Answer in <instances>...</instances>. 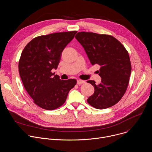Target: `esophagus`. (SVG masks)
<instances>
[{"label": "esophagus", "mask_w": 152, "mask_h": 152, "mask_svg": "<svg viewBox=\"0 0 152 152\" xmlns=\"http://www.w3.org/2000/svg\"><path fill=\"white\" fill-rule=\"evenodd\" d=\"M85 83V82L84 80H80V79H77V85H80V84H82V83Z\"/></svg>", "instance_id": "esophagus-1"}]
</instances>
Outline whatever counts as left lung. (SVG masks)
Wrapping results in <instances>:
<instances>
[{
  "instance_id": "1",
  "label": "left lung",
  "mask_w": 152,
  "mask_h": 152,
  "mask_svg": "<svg viewBox=\"0 0 152 152\" xmlns=\"http://www.w3.org/2000/svg\"><path fill=\"white\" fill-rule=\"evenodd\" d=\"M76 39L83 48L91 64L100 66L101 83L87 81L94 88L88 103L99 110L117 103L124 94L131 73L128 52L121 43L111 35L93 32H78Z\"/></svg>"
}]
</instances>
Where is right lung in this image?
<instances>
[{"instance_id":"obj_1","label":"right lung","mask_w":152,"mask_h":152,"mask_svg":"<svg viewBox=\"0 0 152 152\" xmlns=\"http://www.w3.org/2000/svg\"><path fill=\"white\" fill-rule=\"evenodd\" d=\"M77 31L57 32L32 39L21 53L19 74L25 88L38 106L53 110L66 102L76 80H61L52 73L56 69L61 53Z\"/></svg>"}]
</instances>
